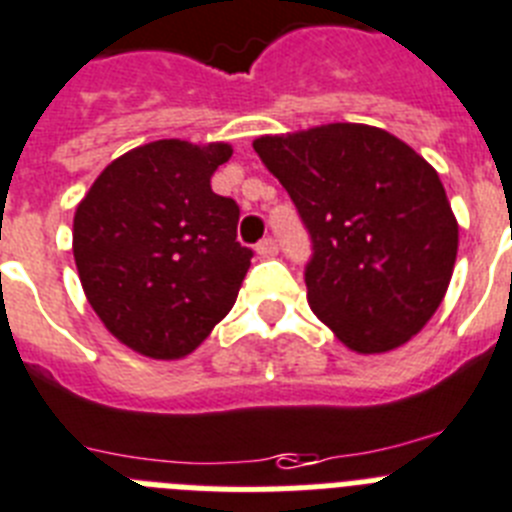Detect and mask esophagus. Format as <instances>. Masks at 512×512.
<instances>
[{"mask_svg":"<svg viewBox=\"0 0 512 512\" xmlns=\"http://www.w3.org/2000/svg\"><path fill=\"white\" fill-rule=\"evenodd\" d=\"M255 252H257V255H260V257H276V255H278L276 239H270V236H268V239H263V242H260V244H257V247H255Z\"/></svg>","mask_w":512,"mask_h":512,"instance_id":"obj_1","label":"esophagus"}]
</instances>
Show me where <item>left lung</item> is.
<instances>
[{
    "instance_id": "obj_1",
    "label": "left lung",
    "mask_w": 512,
    "mask_h": 512,
    "mask_svg": "<svg viewBox=\"0 0 512 512\" xmlns=\"http://www.w3.org/2000/svg\"><path fill=\"white\" fill-rule=\"evenodd\" d=\"M312 236L307 302L356 354L419 333L453 278L458 221L437 171L369 124H320L252 143Z\"/></svg>"
}]
</instances>
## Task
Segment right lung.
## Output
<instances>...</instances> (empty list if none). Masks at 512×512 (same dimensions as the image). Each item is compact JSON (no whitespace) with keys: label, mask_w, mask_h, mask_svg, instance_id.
<instances>
[{"label":"right lung","mask_w":512,"mask_h":512,"mask_svg":"<svg viewBox=\"0 0 512 512\" xmlns=\"http://www.w3.org/2000/svg\"><path fill=\"white\" fill-rule=\"evenodd\" d=\"M229 143L156 140L114 158L80 200L72 255L111 336L148 359H182L234 307L252 249L239 205L210 190Z\"/></svg>","instance_id":"1"}]
</instances>
